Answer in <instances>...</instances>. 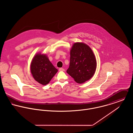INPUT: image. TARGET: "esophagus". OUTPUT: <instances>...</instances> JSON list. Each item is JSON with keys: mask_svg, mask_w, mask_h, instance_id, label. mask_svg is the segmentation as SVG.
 <instances>
[{"mask_svg": "<svg viewBox=\"0 0 133 133\" xmlns=\"http://www.w3.org/2000/svg\"><path fill=\"white\" fill-rule=\"evenodd\" d=\"M59 71H64V69L63 68H59Z\"/></svg>", "mask_w": 133, "mask_h": 133, "instance_id": "34e87169", "label": "esophagus"}]
</instances>
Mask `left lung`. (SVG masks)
<instances>
[{
  "label": "left lung",
  "mask_w": 133,
  "mask_h": 133,
  "mask_svg": "<svg viewBox=\"0 0 133 133\" xmlns=\"http://www.w3.org/2000/svg\"><path fill=\"white\" fill-rule=\"evenodd\" d=\"M97 62L91 49L83 43H75L70 52V66L66 71L76 82L82 83L95 73Z\"/></svg>",
  "instance_id": "left-lung-1"
}]
</instances>
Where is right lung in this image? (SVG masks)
I'll use <instances>...</instances> for the list:
<instances>
[{"label": "right lung", "mask_w": 133, "mask_h": 133, "mask_svg": "<svg viewBox=\"0 0 133 133\" xmlns=\"http://www.w3.org/2000/svg\"><path fill=\"white\" fill-rule=\"evenodd\" d=\"M31 71L36 81L42 85L48 84L56 74L58 70L45 55L38 54L33 58L31 64Z\"/></svg>", "instance_id": "add662e5"}]
</instances>
